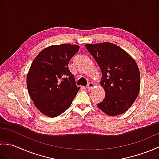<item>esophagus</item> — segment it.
Instances as JSON below:
<instances>
[{
  "label": "esophagus",
  "instance_id": "1",
  "mask_svg": "<svg viewBox=\"0 0 159 159\" xmlns=\"http://www.w3.org/2000/svg\"><path fill=\"white\" fill-rule=\"evenodd\" d=\"M87 89H93V87H94V84L93 83H91L90 82V83H89L88 84H87Z\"/></svg>",
  "mask_w": 159,
  "mask_h": 159
}]
</instances>
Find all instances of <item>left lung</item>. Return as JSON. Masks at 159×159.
I'll list each match as a JSON object with an SVG mask.
<instances>
[{
	"mask_svg": "<svg viewBox=\"0 0 159 159\" xmlns=\"http://www.w3.org/2000/svg\"><path fill=\"white\" fill-rule=\"evenodd\" d=\"M85 47L102 72L100 84L105 97L97 106L108 116L124 113L134 103L139 92L140 74L136 62L112 43L86 44Z\"/></svg>",
	"mask_w": 159,
	"mask_h": 159,
	"instance_id": "left-lung-1",
	"label": "left lung"
}]
</instances>
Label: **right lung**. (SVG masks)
Returning a JSON list of instances; mask_svg holds the SVG:
<instances>
[{
    "instance_id": "obj_1",
    "label": "right lung",
    "mask_w": 159,
    "mask_h": 159,
    "mask_svg": "<svg viewBox=\"0 0 159 159\" xmlns=\"http://www.w3.org/2000/svg\"><path fill=\"white\" fill-rule=\"evenodd\" d=\"M79 46L53 45L43 49L31 64L26 78L28 92L40 112L57 117L72 104L80 89L68 68Z\"/></svg>"
}]
</instances>
